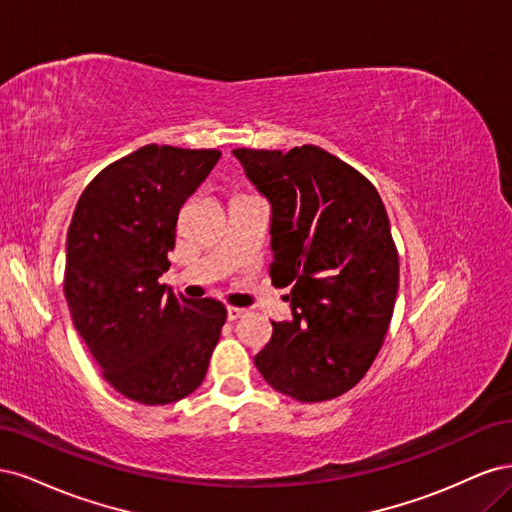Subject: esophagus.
I'll list each match as a JSON object with an SVG mask.
<instances>
[{
  "mask_svg": "<svg viewBox=\"0 0 512 512\" xmlns=\"http://www.w3.org/2000/svg\"><path fill=\"white\" fill-rule=\"evenodd\" d=\"M226 314H228V320H237V318H241L245 314V309H241V307H228Z\"/></svg>",
  "mask_w": 512,
  "mask_h": 512,
  "instance_id": "esophagus-1",
  "label": "esophagus"
}]
</instances>
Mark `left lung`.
Listing matches in <instances>:
<instances>
[{
	"label": "left lung",
	"instance_id": "1",
	"mask_svg": "<svg viewBox=\"0 0 512 512\" xmlns=\"http://www.w3.org/2000/svg\"><path fill=\"white\" fill-rule=\"evenodd\" d=\"M271 203V280L292 286V320L254 363L303 404L344 395L367 374L393 318L399 256L378 190L316 145L235 149Z\"/></svg>",
	"mask_w": 512,
	"mask_h": 512
}]
</instances>
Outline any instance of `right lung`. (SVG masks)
<instances>
[{"instance_id": "1", "label": "right lung", "mask_w": 512, "mask_h": 512, "mask_svg": "<svg viewBox=\"0 0 512 512\" xmlns=\"http://www.w3.org/2000/svg\"><path fill=\"white\" fill-rule=\"evenodd\" d=\"M220 156L145 145L100 170L72 215L64 273L72 322L104 380L138 404L194 393L226 322L220 301L183 299L158 284L179 209Z\"/></svg>"}]
</instances>
